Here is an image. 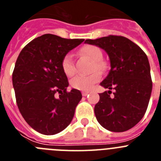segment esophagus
I'll return each instance as SVG.
<instances>
[{
  "label": "esophagus",
  "mask_w": 161,
  "mask_h": 161,
  "mask_svg": "<svg viewBox=\"0 0 161 161\" xmlns=\"http://www.w3.org/2000/svg\"><path fill=\"white\" fill-rule=\"evenodd\" d=\"M88 94H89V92H82V95L84 97H86Z\"/></svg>",
  "instance_id": "34e87169"
}]
</instances>
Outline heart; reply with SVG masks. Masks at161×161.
Returning <instances> with one entry per match:
<instances>
[{
  "label": "heart",
  "mask_w": 161,
  "mask_h": 161,
  "mask_svg": "<svg viewBox=\"0 0 161 161\" xmlns=\"http://www.w3.org/2000/svg\"><path fill=\"white\" fill-rule=\"evenodd\" d=\"M79 54L82 56H85L88 59L92 61L91 64V71H97V72H103L106 70V64L102 60L103 52L100 47L94 46V45H85L82 47L79 50ZM62 68L67 76H73L76 72V66H75V61L73 56L71 54H67L62 59ZM98 72L83 76V75H78L72 78L71 80V85L74 89H79V90L88 91L92 89L93 85L97 83L101 79L100 74Z\"/></svg>",
  "instance_id": "heart-1"
}]
</instances>
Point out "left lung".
<instances>
[{
  "mask_svg": "<svg viewBox=\"0 0 161 161\" xmlns=\"http://www.w3.org/2000/svg\"><path fill=\"white\" fill-rule=\"evenodd\" d=\"M85 42L105 50L110 60V71L101 83L109 90L99 93L100 100L94 107L97 120L110 131L132 128L146 113L153 89L147 55L137 44L119 35ZM111 89L115 90L113 95Z\"/></svg>",
  "mask_w": 161,
  "mask_h": 161,
  "instance_id": "obj_1",
  "label": "left lung"
}]
</instances>
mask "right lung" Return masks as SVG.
<instances>
[{
  "label": "right lung",
  "instance_id": "1",
  "mask_svg": "<svg viewBox=\"0 0 161 161\" xmlns=\"http://www.w3.org/2000/svg\"><path fill=\"white\" fill-rule=\"evenodd\" d=\"M84 39L46 34L24 47L13 72V85L20 113L34 130L55 135L72 122L81 100L77 89L67 91L68 80L62 59Z\"/></svg>",
  "mask_w": 161,
  "mask_h": 161
}]
</instances>
